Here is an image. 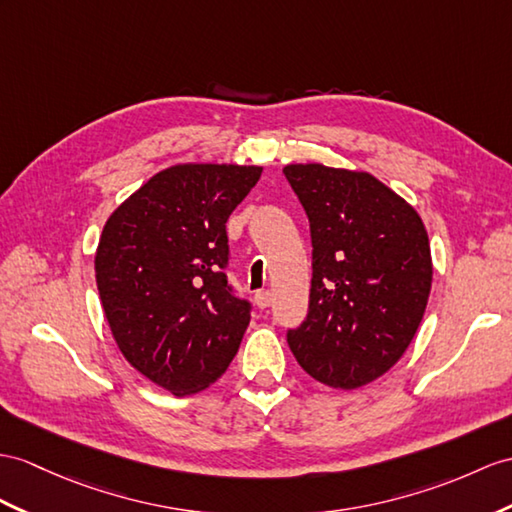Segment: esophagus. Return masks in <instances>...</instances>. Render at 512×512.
Returning <instances> with one entry per match:
<instances>
[{"mask_svg":"<svg viewBox=\"0 0 512 512\" xmlns=\"http://www.w3.org/2000/svg\"><path fill=\"white\" fill-rule=\"evenodd\" d=\"M271 299H273L271 291H256V295H254V302H256V306H258V308H267V306H271Z\"/></svg>","mask_w":512,"mask_h":512,"instance_id":"34e87169","label":"esophagus"}]
</instances>
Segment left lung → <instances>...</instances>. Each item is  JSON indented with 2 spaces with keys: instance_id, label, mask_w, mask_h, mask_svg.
I'll list each match as a JSON object with an SVG mask.
<instances>
[{
  "instance_id": "8db88e82",
  "label": "left lung",
  "mask_w": 512,
  "mask_h": 512,
  "mask_svg": "<svg viewBox=\"0 0 512 512\" xmlns=\"http://www.w3.org/2000/svg\"><path fill=\"white\" fill-rule=\"evenodd\" d=\"M284 176L313 239L308 315L286 341L308 376L352 391L384 376L413 341L432 286L428 232L367 171L293 162Z\"/></svg>"
}]
</instances>
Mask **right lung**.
Returning a JSON list of instances; mask_svg holds the SVG:
<instances>
[{"instance_id": "right-lung-1", "label": "right lung", "mask_w": 512, "mask_h": 512, "mask_svg": "<svg viewBox=\"0 0 512 512\" xmlns=\"http://www.w3.org/2000/svg\"><path fill=\"white\" fill-rule=\"evenodd\" d=\"M263 167L182 162L158 171L106 221L95 280L119 352L173 395L208 389L249 326L234 297L226 221Z\"/></svg>"}]
</instances>
